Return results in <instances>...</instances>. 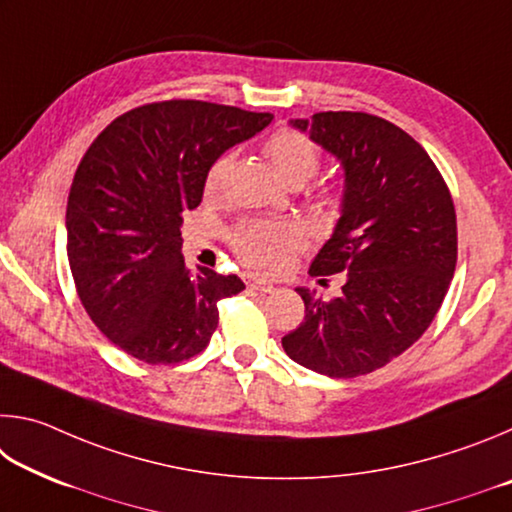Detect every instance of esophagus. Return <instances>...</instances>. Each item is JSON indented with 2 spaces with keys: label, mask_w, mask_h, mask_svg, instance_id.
<instances>
[{
  "label": "esophagus",
  "mask_w": 512,
  "mask_h": 512,
  "mask_svg": "<svg viewBox=\"0 0 512 512\" xmlns=\"http://www.w3.org/2000/svg\"><path fill=\"white\" fill-rule=\"evenodd\" d=\"M248 289H250V291H257V293H273V291H275L273 284L262 282V280H250V282H248Z\"/></svg>",
  "instance_id": "34e87169"
}]
</instances>
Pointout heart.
Listing matches in <instances>:
<instances>
[{"label":"heart","mask_w":512,"mask_h":512,"mask_svg":"<svg viewBox=\"0 0 512 512\" xmlns=\"http://www.w3.org/2000/svg\"><path fill=\"white\" fill-rule=\"evenodd\" d=\"M264 153L273 169L291 185H305L320 169V153L307 135L293 128H280L264 142ZM228 158H219L205 173V194H214L221 183ZM323 205L336 207L332 194ZM230 246L248 268L259 273H277L287 266L291 255L302 246V232L293 223H244L230 235Z\"/></svg>","instance_id":"1"}]
</instances>
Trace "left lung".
<instances>
[{"label":"left lung","instance_id":"1","mask_svg":"<svg viewBox=\"0 0 512 512\" xmlns=\"http://www.w3.org/2000/svg\"><path fill=\"white\" fill-rule=\"evenodd\" d=\"M309 131L345 169L343 216L309 273H343L341 296L305 300V320L282 339L289 357L327 377L386 366L420 339L452 282L456 210L443 173L400 126L368 112H316Z\"/></svg>","mask_w":512,"mask_h":512}]
</instances>
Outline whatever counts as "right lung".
I'll return each mask as SVG.
<instances>
[{
  "instance_id": "1",
  "label": "right lung",
  "mask_w": 512,
  "mask_h": 512,
  "mask_svg": "<svg viewBox=\"0 0 512 512\" xmlns=\"http://www.w3.org/2000/svg\"><path fill=\"white\" fill-rule=\"evenodd\" d=\"M271 112L194 99L144 103L112 119L85 151L67 198V257L92 323L151 366L201 354L219 325L216 302L237 275L180 255L183 212L203 198L219 155L271 124Z\"/></svg>"
}]
</instances>
